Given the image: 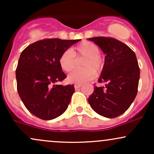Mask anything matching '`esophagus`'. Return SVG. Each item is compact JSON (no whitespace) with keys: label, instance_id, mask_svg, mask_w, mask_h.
Wrapping results in <instances>:
<instances>
[{"label":"esophagus","instance_id":"obj_1","mask_svg":"<svg viewBox=\"0 0 154 154\" xmlns=\"http://www.w3.org/2000/svg\"><path fill=\"white\" fill-rule=\"evenodd\" d=\"M81 86H82V85L81 84H77V83H76V84H75V89H77V88H79L81 87Z\"/></svg>","mask_w":154,"mask_h":154}]
</instances>
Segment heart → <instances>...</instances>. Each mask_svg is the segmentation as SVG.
I'll use <instances>...</instances> for the list:
<instances>
[{
  "mask_svg": "<svg viewBox=\"0 0 154 154\" xmlns=\"http://www.w3.org/2000/svg\"><path fill=\"white\" fill-rule=\"evenodd\" d=\"M98 47L91 42H84L72 50H65L60 56L59 63L63 71L71 72L75 67L76 57L85 58L82 61L84 69H76L68 75L67 79L71 83L82 84L95 77V72L99 73L104 66L103 59L100 55Z\"/></svg>",
  "mask_w": 154,
  "mask_h": 154,
  "instance_id": "b5f03b06",
  "label": "heart"
}]
</instances>
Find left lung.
<instances>
[{
	"label": "left lung",
	"instance_id": "1",
	"mask_svg": "<svg viewBox=\"0 0 154 154\" xmlns=\"http://www.w3.org/2000/svg\"><path fill=\"white\" fill-rule=\"evenodd\" d=\"M94 42L106 54L105 63L98 82L88 102L95 112L107 118L125 113L137 93L140 68L134 51L126 44L111 37H95Z\"/></svg>",
	"mask_w": 154,
	"mask_h": 154
}]
</instances>
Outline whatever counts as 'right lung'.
<instances>
[{"label": "right lung", "instance_id": "add662e5", "mask_svg": "<svg viewBox=\"0 0 154 154\" xmlns=\"http://www.w3.org/2000/svg\"><path fill=\"white\" fill-rule=\"evenodd\" d=\"M80 40L43 39L22 51L16 69L17 91L28 111L37 117L51 120L66 110L74 85H55L66 77L60 67V56Z\"/></svg>", "mask_w": 154, "mask_h": 154}]
</instances>
